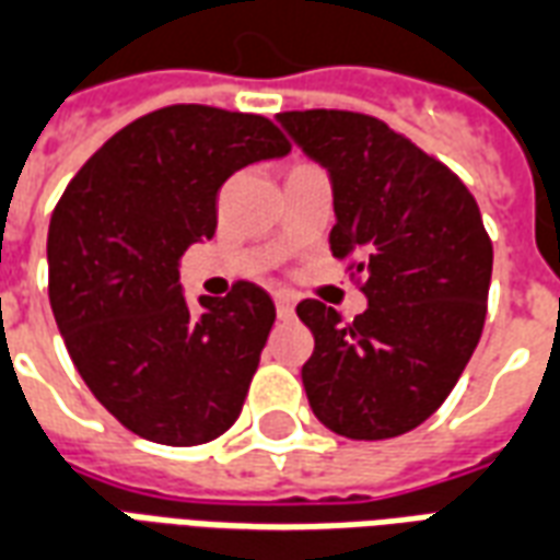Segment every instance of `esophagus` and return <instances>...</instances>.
Wrapping results in <instances>:
<instances>
[{
  "label": "esophagus",
  "mask_w": 560,
  "mask_h": 560,
  "mask_svg": "<svg viewBox=\"0 0 560 560\" xmlns=\"http://www.w3.org/2000/svg\"><path fill=\"white\" fill-rule=\"evenodd\" d=\"M276 312L279 317H291L293 315V296L288 291H276Z\"/></svg>",
  "instance_id": "obj_1"
}]
</instances>
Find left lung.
Returning <instances> with one entry per match:
<instances>
[{
  "label": "left lung",
  "mask_w": 560,
  "mask_h": 560,
  "mask_svg": "<svg viewBox=\"0 0 560 560\" xmlns=\"http://www.w3.org/2000/svg\"><path fill=\"white\" fill-rule=\"evenodd\" d=\"M332 179V257L369 308L353 320L320 300L296 315L315 336L305 396L329 432L384 441L417 429L456 387L486 324L492 240L468 185L369 114H279Z\"/></svg>",
  "instance_id": "1"
}]
</instances>
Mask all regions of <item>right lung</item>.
I'll use <instances>...</instances> for the list:
<instances>
[{
  "label": "right lung",
  "mask_w": 560,
  "mask_h": 560,
  "mask_svg": "<svg viewBox=\"0 0 560 560\" xmlns=\"http://www.w3.org/2000/svg\"><path fill=\"white\" fill-rule=\"evenodd\" d=\"M291 152L257 114L171 104L116 131L59 197L47 233L50 308L92 396L128 432L197 446L231 429L276 305L255 281L179 293V257L212 240L228 176Z\"/></svg>",
  "instance_id": "add662e5"
}]
</instances>
